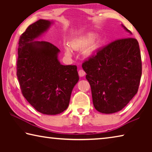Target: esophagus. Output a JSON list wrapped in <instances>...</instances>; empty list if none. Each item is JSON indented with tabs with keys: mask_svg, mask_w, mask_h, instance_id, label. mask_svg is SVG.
Masks as SVG:
<instances>
[{
	"mask_svg": "<svg viewBox=\"0 0 152 152\" xmlns=\"http://www.w3.org/2000/svg\"><path fill=\"white\" fill-rule=\"evenodd\" d=\"M78 74H79V76H80V77H83V76H85L86 73H85V72H84L83 70H80L78 71Z\"/></svg>",
	"mask_w": 152,
	"mask_h": 152,
	"instance_id": "obj_1",
	"label": "esophagus"
}]
</instances>
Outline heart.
Instances as JSON below:
<instances>
[{
    "instance_id": "1",
    "label": "heart",
    "mask_w": 152,
    "mask_h": 152,
    "mask_svg": "<svg viewBox=\"0 0 152 152\" xmlns=\"http://www.w3.org/2000/svg\"><path fill=\"white\" fill-rule=\"evenodd\" d=\"M94 36L90 35L80 38V39L72 41V42H70V45L72 48L76 50H82L88 47V48L86 49L85 51V54L86 56H91L94 50V45H91V46L89 45L94 42ZM89 46L90 47H89ZM65 54L68 57H70L72 56L71 49L68 45L65 46Z\"/></svg>"
}]
</instances>
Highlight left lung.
<instances>
[{"mask_svg": "<svg viewBox=\"0 0 152 152\" xmlns=\"http://www.w3.org/2000/svg\"><path fill=\"white\" fill-rule=\"evenodd\" d=\"M82 66L91 87L94 107L99 112L111 114L119 111L137 94L142 68L140 46L135 38L110 43Z\"/></svg>", "mask_w": 152, "mask_h": 152, "instance_id": "left-lung-1", "label": "left lung"}]
</instances>
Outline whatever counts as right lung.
Here are the masks:
<instances>
[{
    "instance_id": "add662e5",
    "label": "right lung",
    "mask_w": 152,
    "mask_h": 152,
    "mask_svg": "<svg viewBox=\"0 0 152 152\" xmlns=\"http://www.w3.org/2000/svg\"><path fill=\"white\" fill-rule=\"evenodd\" d=\"M51 24L50 20L39 19L20 35L17 76L22 94L30 104L42 114L52 115L68 108L79 76L76 66L60 64L57 47L35 41Z\"/></svg>"
}]
</instances>
